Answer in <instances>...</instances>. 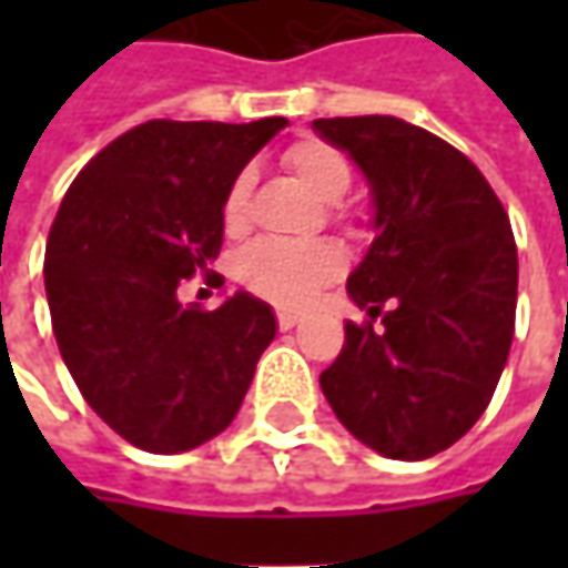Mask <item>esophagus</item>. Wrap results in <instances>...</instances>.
I'll return each instance as SVG.
<instances>
[{
	"label": "esophagus",
	"instance_id": "obj_1",
	"mask_svg": "<svg viewBox=\"0 0 568 568\" xmlns=\"http://www.w3.org/2000/svg\"><path fill=\"white\" fill-rule=\"evenodd\" d=\"M300 313H294V310H277V325L287 332V328H294V325H300Z\"/></svg>",
	"mask_w": 568,
	"mask_h": 568
}]
</instances>
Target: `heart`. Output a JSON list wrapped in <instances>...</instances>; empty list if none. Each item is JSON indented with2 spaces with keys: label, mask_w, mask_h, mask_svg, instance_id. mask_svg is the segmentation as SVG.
<instances>
[{
  "label": "heart",
  "mask_w": 568,
  "mask_h": 568,
  "mask_svg": "<svg viewBox=\"0 0 568 568\" xmlns=\"http://www.w3.org/2000/svg\"><path fill=\"white\" fill-rule=\"evenodd\" d=\"M284 164L322 202H338L354 183V170L335 144L306 139L284 151ZM250 173H236L224 195V227L243 230L250 211ZM344 272V255L332 243H258L240 262L243 284L258 296L300 306Z\"/></svg>",
  "instance_id": "heart-1"
}]
</instances>
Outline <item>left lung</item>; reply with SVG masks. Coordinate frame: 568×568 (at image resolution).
I'll return each mask as SVG.
<instances>
[{
	"label": "left lung",
	"instance_id": "obj_1",
	"mask_svg": "<svg viewBox=\"0 0 568 568\" xmlns=\"http://www.w3.org/2000/svg\"><path fill=\"white\" fill-rule=\"evenodd\" d=\"M373 199V243L347 296L373 322H347L322 395L363 446L424 462L487 410L509 357L518 252L496 192L462 151L398 116L316 120ZM388 305V311H382Z\"/></svg>",
	"mask_w": 568,
	"mask_h": 568
}]
</instances>
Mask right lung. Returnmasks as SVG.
I'll return each mask as SVG.
<instances>
[{
  "mask_svg": "<svg viewBox=\"0 0 568 568\" xmlns=\"http://www.w3.org/2000/svg\"><path fill=\"white\" fill-rule=\"evenodd\" d=\"M287 125L151 120L110 142L69 186L47 240L59 354L125 443L176 455L224 433L277 335L272 306L236 291L217 310L176 287L224 243V195Z\"/></svg>",
  "mask_w": 568,
  "mask_h": 568,
  "instance_id": "add662e5",
  "label": "right lung"
}]
</instances>
